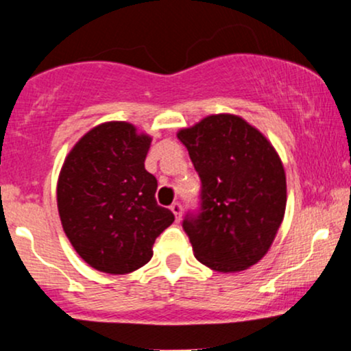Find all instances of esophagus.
Here are the masks:
<instances>
[{
  "mask_svg": "<svg viewBox=\"0 0 351 351\" xmlns=\"http://www.w3.org/2000/svg\"><path fill=\"white\" fill-rule=\"evenodd\" d=\"M170 209L173 211V215H175L176 221H180L181 219V215H183V206H181L180 201H175V203H173L171 206H170Z\"/></svg>",
  "mask_w": 351,
  "mask_h": 351,
  "instance_id": "1",
  "label": "esophagus"
}]
</instances>
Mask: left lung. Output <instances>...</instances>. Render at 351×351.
<instances>
[{"label":"left lung","mask_w":351,"mask_h":351,"mask_svg":"<svg viewBox=\"0 0 351 351\" xmlns=\"http://www.w3.org/2000/svg\"><path fill=\"white\" fill-rule=\"evenodd\" d=\"M201 180L199 206L183 229L201 264L251 267L271 247L285 213L282 162L267 138L236 115H209L178 134Z\"/></svg>","instance_id":"left-lung-1"}]
</instances>
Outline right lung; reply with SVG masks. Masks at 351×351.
Wrapping results in <instances>:
<instances>
[{
  "mask_svg": "<svg viewBox=\"0 0 351 351\" xmlns=\"http://www.w3.org/2000/svg\"><path fill=\"white\" fill-rule=\"evenodd\" d=\"M152 138L134 125L108 122L75 143L60 170L58 208L71 244L90 267L128 274L152 259L155 239L175 221L155 199L145 170Z\"/></svg>",
  "mask_w": 351,
  "mask_h": 351,
  "instance_id": "add662e5",
  "label": "right lung"
}]
</instances>
